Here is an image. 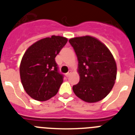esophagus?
Returning a JSON list of instances; mask_svg holds the SVG:
<instances>
[{"label": "esophagus", "mask_w": 135, "mask_h": 135, "mask_svg": "<svg viewBox=\"0 0 135 135\" xmlns=\"http://www.w3.org/2000/svg\"><path fill=\"white\" fill-rule=\"evenodd\" d=\"M71 71H69V72L67 73H66V77H69V75H71Z\"/></svg>", "instance_id": "esophagus-1"}]
</instances>
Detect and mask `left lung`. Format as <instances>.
I'll return each mask as SVG.
<instances>
[{
    "instance_id": "8db88e82",
    "label": "left lung",
    "mask_w": 135,
    "mask_h": 135,
    "mask_svg": "<svg viewBox=\"0 0 135 135\" xmlns=\"http://www.w3.org/2000/svg\"><path fill=\"white\" fill-rule=\"evenodd\" d=\"M78 59L79 83L73 86L75 95L88 103H96L111 92L116 79L113 55L103 43L90 36L69 41Z\"/></svg>"
}]
</instances>
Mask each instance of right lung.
<instances>
[{
    "label": "right lung",
    "instance_id": "right-lung-1",
    "mask_svg": "<svg viewBox=\"0 0 135 135\" xmlns=\"http://www.w3.org/2000/svg\"><path fill=\"white\" fill-rule=\"evenodd\" d=\"M60 36L41 39L26 51L21 61V81L31 98L45 101L54 97L63 82L55 58L67 43Z\"/></svg>",
    "mask_w": 135,
    "mask_h": 135
}]
</instances>
